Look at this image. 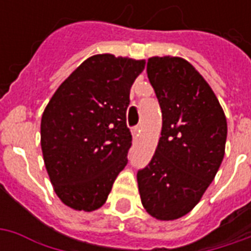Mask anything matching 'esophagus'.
Segmentation results:
<instances>
[{
    "label": "esophagus",
    "instance_id": "obj_1",
    "mask_svg": "<svg viewBox=\"0 0 251 251\" xmlns=\"http://www.w3.org/2000/svg\"><path fill=\"white\" fill-rule=\"evenodd\" d=\"M131 134H133V138L137 140V137L140 136V127H133L131 129Z\"/></svg>",
    "mask_w": 251,
    "mask_h": 251
}]
</instances>
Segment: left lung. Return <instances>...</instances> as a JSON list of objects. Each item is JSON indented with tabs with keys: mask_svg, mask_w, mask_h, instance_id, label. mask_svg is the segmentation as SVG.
I'll return each mask as SVG.
<instances>
[{
	"mask_svg": "<svg viewBox=\"0 0 251 251\" xmlns=\"http://www.w3.org/2000/svg\"><path fill=\"white\" fill-rule=\"evenodd\" d=\"M147 72L163 127L151 163L137 174L138 192L149 215L175 221L199 203L221 167L226 115L210 84L183 57H149Z\"/></svg>",
	"mask_w": 251,
	"mask_h": 251,
	"instance_id": "left-lung-1",
	"label": "left lung"
}]
</instances>
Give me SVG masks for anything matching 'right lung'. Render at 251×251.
<instances>
[{
  "label": "right lung",
  "instance_id": "add662e5",
  "mask_svg": "<svg viewBox=\"0 0 251 251\" xmlns=\"http://www.w3.org/2000/svg\"><path fill=\"white\" fill-rule=\"evenodd\" d=\"M145 59L111 53L86 59L57 87L44 109L40 144L59 199L72 210L95 211L127 164L130 88Z\"/></svg>",
  "mask_w": 251,
  "mask_h": 251
}]
</instances>
